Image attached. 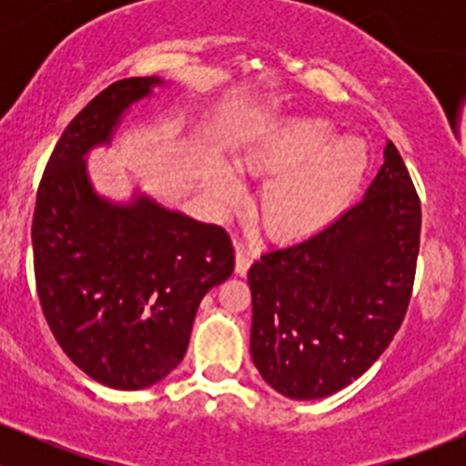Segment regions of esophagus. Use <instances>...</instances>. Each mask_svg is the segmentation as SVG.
<instances>
[{
	"mask_svg": "<svg viewBox=\"0 0 466 466\" xmlns=\"http://www.w3.org/2000/svg\"><path fill=\"white\" fill-rule=\"evenodd\" d=\"M252 263V252L248 250L243 243H237V272L238 275H246L248 268H250Z\"/></svg>",
	"mask_w": 466,
	"mask_h": 466,
	"instance_id": "obj_1",
	"label": "esophagus"
}]
</instances>
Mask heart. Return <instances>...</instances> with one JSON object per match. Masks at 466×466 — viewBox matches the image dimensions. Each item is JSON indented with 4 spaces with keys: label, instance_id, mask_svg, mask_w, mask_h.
Masks as SVG:
<instances>
[{
    "label": "heart",
    "instance_id": "1",
    "mask_svg": "<svg viewBox=\"0 0 466 466\" xmlns=\"http://www.w3.org/2000/svg\"><path fill=\"white\" fill-rule=\"evenodd\" d=\"M318 116L272 121L243 148L241 164L270 176L259 191L257 211L263 228L281 238L299 237L336 218L363 185L370 168L365 148ZM220 207L237 203L241 180L228 164H214L207 177Z\"/></svg>",
    "mask_w": 466,
    "mask_h": 466
}]
</instances>
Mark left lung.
Returning a JSON list of instances; mask_svg holds the SVG:
<instances>
[{"label": "left lung", "instance_id": "left-lung-1", "mask_svg": "<svg viewBox=\"0 0 466 466\" xmlns=\"http://www.w3.org/2000/svg\"><path fill=\"white\" fill-rule=\"evenodd\" d=\"M383 157L363 200L302 241L263 252L248 272L252 360L284 397L324 399L350 385L406 316L421 207L392 142Z\"/></svg>", "mask_w": 466, "mask_h": 466}]
</instances>
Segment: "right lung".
Returning <instances> with one entry per match:
<instances>
[{
  "label": "right lung",
  "instance_id": "right-lung-1",
  "mask_svg": "<svg viewBox=\"0 0 466 466\" xmlns=\"http://www.w3.org/2000/svg\"><path fill=\"white\" fill-rule=\"evenodd\" d=\"M164 86L124 78L78 112L56 144L33 211L42 313L65 354L115 390H142L180 365L207 290L234 270L229 234L146 194L94 191L86 155L112 142L133 103Z\"/></svg>",
  "mask_w": 466,
  "mask_h": 466
}]
</instances>
